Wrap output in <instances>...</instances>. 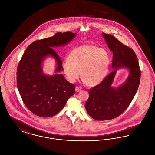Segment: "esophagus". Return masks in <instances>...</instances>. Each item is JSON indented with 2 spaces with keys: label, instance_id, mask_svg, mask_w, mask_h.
Here are the masks:
<instances>
[{
  "label": "esophagus",
  "instance_id": "obj_1",
  "mask_svg": "<svg viewBox=\"0 0 155 155\" xmlns=\"http://www.w3.org/2000/svg\"><path fill=\"white\" fill-rule=\"evenodd\" d=\"M81 87H76V88H75V91L76 92H79L80 91H81Z\"/></svg>",
  "mask_w": 155,
  "mask_h": 155
}]
</instances>
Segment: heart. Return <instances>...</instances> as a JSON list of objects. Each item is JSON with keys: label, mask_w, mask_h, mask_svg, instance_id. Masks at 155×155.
Instances as JSON below:
<instances>
[{"label": "heart", "mask_w": 155, "mask_h": 155, "mask_svg": "<svg viewBox=\"0 0 155 155\" xmlns=\"http://www.w3.org/2000/svg\"><path fill=\"white\" fill-rule=\"evenodd\" d=\"M110 56L105 49L96 46L86 45L74 49L62 63L63 71L70 82H75L81 76L90 85L103 81L108 72Z\"/></svg>", "instance_id": "heart-1"}]
</instances>
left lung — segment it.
<instances>
[{"label":"left lung","mask_w":155,"mask_h":155,"mask_svg":"<svg viewBox=\"0 0 155 155\" xmlns=\"http://www.w3.org/2000/svg\"><path fill=\"white\" fill-rule=\"evenodd\" d=\"M109 49L113 52V71L101 84L89 91L85 109L94 119L103 121L116 118L128 107L138 90L140 70L137 57L133 49L123 44L113 35L102 34ZM125 67L130 70L125 82L117 89L111 87L117 70Z\"/></svg>","instance_id":"1"}]
</instances>
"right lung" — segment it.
<instances>
[{
	"mask_svg": "<svg viewBox=\"0 0 155 155\" xmlns=\"http://www.w3.org/2000/svg\"><path fill=\"white\" fill-rule=\"evenodd\" d=\"M76 34L58 32L54 36L37 40L24 53L17 70V85L22 101L28 109L41 117L56 115L75 93V85L66 81L61 74L45 75L42 63L48 56L57 62L56 72L63 71L62 61L52 48L70 42Z\"/></svg>",
	"mask_w": 155,
	"mask_h": 155,
	"instance_id": "1",
	"label": "right lung"
}]
</instances>
